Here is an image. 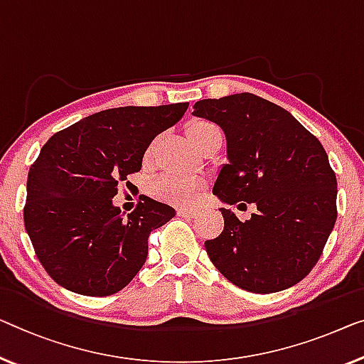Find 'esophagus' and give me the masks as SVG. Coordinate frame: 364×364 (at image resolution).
Segmentation results:
<instances>
[{"label":"esophagus","instance_id":"obj_1","mask_svg":"<svg viewBox=\"0 0 364 364\" xmlns=\"http://www.w3.org/2000/svg\"><path fill=\"white\" fill-rule=\"evenodd\" d=\"M196 214H198V210H194V209H186V208L178 209V215H181V217H194Z\"/></svg>","mask_w":364,"mask_h":364}]
</instances>
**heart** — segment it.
I'll return each instance as SVG.
<instances>
[{"label": "heart", "instance_id": "obj_1", "mask_svg": "<svg viewBox=\"0 0 364 364\" xmlns=\"http://www.w3.org/2000/svg\"><path fill=\"white\" fill-rule=\"evenodd\" d=\"M186 135L191 140L194 147H200L205 140L213 139L214 135H220L219 129H217L213 122L204 121V119H198V121H191L186 126ZM200 189V183L196 180H189V178H161V180L154 184V193L156 196L170 200L173 204H191L194 199L198 198Z\"/></svg>", "mask_w": 364, "mask_h": 364}]
</instances>
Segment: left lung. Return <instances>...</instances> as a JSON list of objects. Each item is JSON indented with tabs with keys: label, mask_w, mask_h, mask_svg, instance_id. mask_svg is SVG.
Masks as SVG:
<instances>
[{
	"label": "left lung",
	"mask_w": 364,
	"mask_h": 364,
	"mask_svg": "<svg viewBox=\"0 0 364 364\" xmlns=\"http://www.w3.org/2000/svg\"><path fill=\"white\" fill-rule=\"evenodd\" d=\"M196 117L225 134L227 164L213 193L255 204L245 222L220 208L224 230L205 240L214 267L242 289L269 294L311 273L337 220V178L327 151L291 112L252 93L200 100Z\"/></svg>",
	"instance_id": "obj_1"
}]
</instances>
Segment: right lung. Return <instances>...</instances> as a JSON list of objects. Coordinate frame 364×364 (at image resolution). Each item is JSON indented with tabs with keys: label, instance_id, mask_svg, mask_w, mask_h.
Instances as JSON below:
<instances>
[{
	"label": "right lung",
	"instance_id": "1",
	"mask_svg": "<svg viewBox=\"0 0 364 364\" xmlns=\"http://www.w3.org/2000/svg\"><path fill=\"white\" fill-rule=\"evenodd\" d=\"M188 106L114 107L47 140L27 175L24 225L57 284L83 296H111L144 267L150 232L175 217V209L145 196L124 215L112 198L140 171L151 140L175 126Z\"/></svg>",
	"mask_w": 364,
	"mask_h": 364
}]
</instances>
